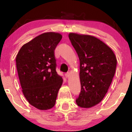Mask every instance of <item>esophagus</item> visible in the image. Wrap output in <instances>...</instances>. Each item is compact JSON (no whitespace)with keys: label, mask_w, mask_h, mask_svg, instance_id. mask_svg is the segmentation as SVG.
I'll list each match as a JSON object with an SVG mask.
<instances>
[{"label":"esophagus","mask_w":132,"mask_h":132,"mask_svg":"<svg viewBox=\"0 0 132 132\" xmlns=\"http://www.w3.org/2000/svg\"><path fill=\"white\" fill-rule=\"evenodd\" d=\"M65 76L67 78L69 77V76H70V73H69V72H67V73H66L65 75Z\"/></svg>","instance_id":"1"}]
</instances>
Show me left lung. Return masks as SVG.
<instances>
[{
  "label": "left lung",
  "mask_w": 132,
  "mask_h": 132,
  "mask_svg": "<svg viewBox=\"0 0 132 132\" xmlns=\"http://www.w3.org/2000/svg\"><path fill=\"white\" fill-rule=\"evenodd\" d=\"M68 37L80 61L81 92L76 102L79 107L88 109L105 96L115 75L117 60L112 50L94 36L71 32Z\"/></svg>",
  "instance_id": "left-lung-1"
}]
</instances>
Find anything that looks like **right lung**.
<instances>
[{"mask_svg":"<svg viewBox=\"0 0 132 132\" xmlns=\"http://www.w3.org/2000/svg\"><path fill=\"white\" fill-rule=\"evenodd\" d=\"M62 36L49 32L39 35L21 47L16 66L23 95L37 109L46 111L55 106L63 79L56 71L54 52Z\"/></svg>","mask_w":132,"mask_h":132,"instance_id":"1","label":"right lung"}]
</instances>
